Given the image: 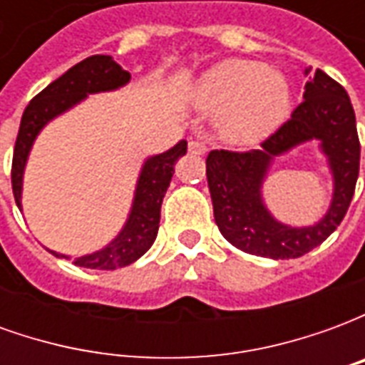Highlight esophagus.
Segmentation results:
<instances>
[{
  "instance_id": "34e87169",
  "label": "esophagus",
  "mask_w": 365,
  "mask_h": 365,
  "mask_svg": "<svg viewBox=\"0 0 365 365\" xmlns=\"http://www.w3.org/2000/svg\"><path fill=\"white\" fill-rule=\"evenodd\" d=\"M190 152L191 154H205L207 152V144L201 140V138H190Z\"/></svg>"
}]
</instances>
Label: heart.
<instances>
[{
  "mask_svg": "<svg viewBox=\"0 0 365 365\" xmlns=\"http://www.w3.org/2000/svg\"><path fill=\"white\" fill-rule=\"evenodd\" d=\"M193 101L217 111L219 135L235 144L264 140L289 113V83L282 72L256 60H225L195 83Z\"/></svg>",
  "mask_w": 365,
  "mask_h": 365,
  "instance_id": "obj_1",
  "label": "heart"
}]
</instances>
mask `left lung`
Masks as SVG:
<instances>
[{"label":"left lung","mask_w":365,"mask_h":365,"mask_svg":"<svg viewBox=\"0 0 365 365\" xmlns=\"http://www.w3.org/2000/svg\"><path fill=\"white\" fill-rule=\"evenodd\" d=\"M305 76V101L262 143L260 150H211L207 156V182L221 235L238 250L272 260L299 258L322 245L344 219L360 172V140L350 97L322 70L307 68ZM311 140L319 143L329 164L333 201L319 223L291 227L269 213L261 185L277 155Z\"/></svg>","instance_id":"obj_1"}]
</instances>
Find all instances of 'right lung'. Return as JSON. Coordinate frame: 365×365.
Instances as JSON below:
<instances>
[{
  "label": "right lung",
  "mask_w": 365,
  "mask_h": 365,
  "mask_svg": "<svg viewBox=\"0 0 365 365\" xmlns=\"http://www.w3.org/2000/svg\"><path fill=\"white\" fill-rule=\"evenodd\" d=\"M130 74L105 54H96L90 58L78 62L76 66L62 74L58 80H54L51 86H46L41 93L31 99L27 109L21 117V127L15 150H13L11 166V185L15 203L21 211V193H23V174L27 166L29 152L35 144V138L52 119L72 109L74 105L83 101L90 93H101V91L119 90L127 86ZM187 152V143L180 140L174 148L150 156L144 160L140 174L136 180L135 197L133 207L127 217V222L117 237L109 245L97 250V252L86 254L80 258H74L76 266L90 269H117L128 266L143 256L156 240L160 227V207L162 199L166 195V190L178 160ZM58 258H66V254H58L51 250Z\"/></svg>",
  "instance_id": "1"
}]
</instances>
